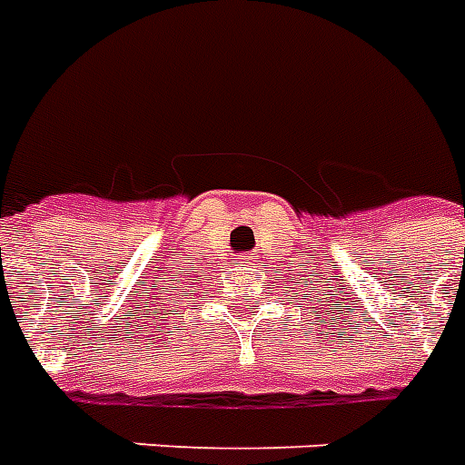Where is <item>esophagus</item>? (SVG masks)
Wrapping results in <instances>:
<instances>
[{"mask_svg":"<svg viewBox=\"0 0 465 465\" xmlns=\"http://www.w3.org/2000/svg\"><path fill=\"white\" fill-rule=\"evenodd\" d=\"M239 260H241V262H243V260H248V255H241V258H239Z\"/></svg>","mask_w":465,"mask_h":465,"instance_id":"1","label":"esophagus"}]
</instances>
